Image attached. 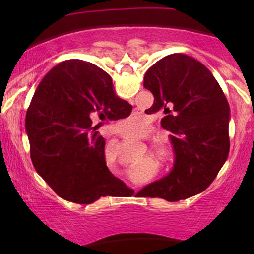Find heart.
<instances>
[{
  "instance_id": "b5f03b06",
  "label": "heart",
  "mask_w": 254,
  "mask_h": 254,
  "mask_svg": "<svg viewBox=\"0 0 254 254\" xmlns=\"http://www.w3.org/2000/svg\"><path fill=\"white\" fill-rule=\"evenodd\" d=\"M137 122H138V121H137V119L130 118V119H127V123H124V125H125V127H132L133 125L137 123ZM156 153L159 154L160 157H162V159H164V160H167L168 157H170V153H168V151L166 150V149H164V148H157ZM136 171H137L136 167H133L132 170H131V172H136Z\"/></svg>"
}]
</instances>
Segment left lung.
Returning a JSON list of instances; mask_svg holds the SVG:
<instances>
[{
    "label": "left lung",
    "instance_id": "obj_1",
    "mask_svg": "<svg viewBox=\"0 0 254 254\" xmlns=\"http://www.w3.org/2000/svg\"><path fill=\"white\" fill-rule=\"evenodd\" d=\"M144 88L154 95L149 113L162 112L170 131L173 168L168 176L142 189L143 197L168 202L200 193L214 182L229 153V105L220 84L199 61L168 55L144 75Z\"/></svg>",
    "mask_w": 254,
    "mask_h": 254
}]
</instances>
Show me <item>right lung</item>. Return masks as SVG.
Segmentation results:
<instances>
[{
  "label": "right lung",
  "mask_w": 254,
  "mask_h": 254,
  "mask_svg": "<svg viewBox=\"0 0 254 254\" xmlns=\"http://www.w3.org/2000/svg\"><path fill=\"white\" fill-rule=\"evenodd\" d=\"M132 106L113 90L95 64L69 60L52 68L37 87L26 113L32 164L63 199L90 204L113 196L125 184L109 171L105 139L97 129L125 118Z\"/></svg>",
  "instance_id": "1"
}]
</instances>
